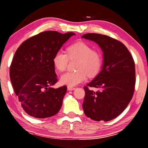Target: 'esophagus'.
<instances>
[{"instance_id":"esophagus-1","label":"esophagus","mask_w":148,"mask_h":148,"mask_svg":"<svg viewBox=\"0 0 148 148\" xmlns=\"http://www.w3.org/2000/svg\"><path fill=\"white\" fill-rule=\"evenodd\" d=\"M67 89H68V90H73L74 89H76V88L72 87H70V86H68V87H67Z\"/></svg>"}]
</instances>
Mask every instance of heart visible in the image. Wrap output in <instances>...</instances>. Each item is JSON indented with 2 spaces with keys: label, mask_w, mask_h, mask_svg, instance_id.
Listing matches in <instances>:
<instances>
[{
  "label": "heart",
  "mask_w": 148,
  "mask_h": 148,
  "mask_svg": "<svg viewBox=\"0 0 148 148\" xmlns=\"http://www.w3.org/2000/svg\"><path fill=\"white\" fill-rule=\"evenodd\" d=\"M66 53L63 51L56 52L53 58L55 68L60 72L65 71L69 60L78 59L75 72H67L61 76V84L70 87L76 86L84 82L87 75L95 76L100 71L101 66V56L97 50H92L89 45L79 41L66 48Z\"/></svg>",
  "instance_id": "b5f03b06"
}]
</instances>
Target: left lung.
Instances as JSON below:
<instances>
[{
    "label": "left lung",
    "instance_id": "1",
    "mask_svg": "<svg viewBox=\"0 0 148 148\" xmlns=\"http://www.w3.org/2000/svg\"><path fill=\"white\" fill-rule=\"evenodd\" d=\"M83 38L97 43L103 52L101 72L84 87V113L95 121L116 118L124 111L133 96L135 66L130 51L122 42L105 35L86 34ZM88 87L99 88L96 92Z\"/></svg>",
    "mask_w": 148,
    "mask_h": 148
}]
</instances>
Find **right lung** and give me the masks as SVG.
<instances>
[{"label":"right lung","instance_id":"1","mask_svg":"<svg viewBox=\"0 0 148 148\" xmlns=\"http://www.w3.org/2000/svg\"><path fill=\"white\" fill-rule=\"evenodd\" d=\"M74 35L41 32L24 41L15 52L10 80L21 106L29 116L45 119L60 110L67 88L52 87L58 82L52 60L56 52Z\"/></svg>","mask_w":148,"mask_h":148}]
</instances>
